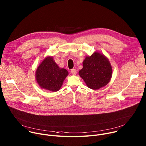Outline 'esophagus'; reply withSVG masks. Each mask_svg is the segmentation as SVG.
<instances>
[{
    "label": "esophagus",
    "instance_id": "34e87169",
    "mask_svg": "<svg viewBox=\"0 0 146 146\" xmlns=\"http://www.w3.org/2000/svg\"><path fill=\"white\" fill-rule=\"evenodd\" d=\"M71 73H72L73 74L76 75V73H77V70H76L75 69H72L71 70Z\"/></svg>",
    "mask_w": 146,
    "mask_h": 146
}]
</instances>
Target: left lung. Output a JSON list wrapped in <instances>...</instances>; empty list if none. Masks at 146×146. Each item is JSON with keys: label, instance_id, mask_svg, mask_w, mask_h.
Returning <instances> with one entry per match:
<instances>
[{"label": "left lung", "instance_id": "1", "mask_svg": "<svg viewBox=\"0 0 146 146\" xmlns=\"http://www.w3.org/2000/svg\"><path fill=\"white\" fill-rule=\"evenodd\" d=\"M82 64L83 68L78 73L88 87L98 90L109 82L112 76V68L105 55L95 52L91 56H87Z\"/></svg>", "mask_w": 146, "mask_h": 146}]
</instances>
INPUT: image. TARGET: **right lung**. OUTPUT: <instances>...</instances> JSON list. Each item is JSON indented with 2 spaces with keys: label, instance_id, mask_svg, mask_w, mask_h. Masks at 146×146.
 I'll return each instance as SVG.
<instances>
[{
  "label": "right lung",
  "instance_id": "right-lung-1",
  "mask_svg": "<svg viewBox=\"0 0 146 146\" xmlns=\"http://www.w3.org/2000/svg\"><path fill=\"white\" fill-rule=\"evenodd\" d=\"M68 75V72L60 68L51 56L46 58L36 72V78L41 88L53 92L60 88Z\"/></svg>",
  "mask_w": 146,
  "mask_h": 146
}]
</instances>
